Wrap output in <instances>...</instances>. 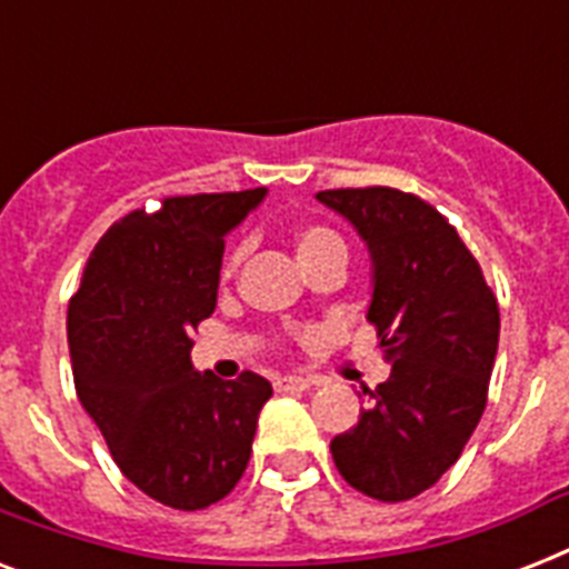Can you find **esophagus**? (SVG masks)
Returning a JSON list of instances; mask_svg holds the SVG:
<instances>
[{
  "label": "esophagus",
  "instance_id": "34e87169",
  "mask_svg": "<svg viewBox=\"0 0 569 569\" xmlns=\"http://www.w3.org/2000/svg\"><path fill=\"white\" fill-rule=\"evenodd\" d=\"M310 387H316V380L303 378V375H283V378H277V389L280 392H307Z\"/></svg>",
  "mask_w": 569,
  "mask_h": 569
}]
</instances>
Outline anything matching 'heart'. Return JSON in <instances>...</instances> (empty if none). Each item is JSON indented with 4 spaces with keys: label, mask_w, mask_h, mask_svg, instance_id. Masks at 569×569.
Masks as SVG:
<instances>
[{
    "label": "heart",
    "mask_w": 569,
    "mask_h": 569,
    "mask_svg": "<svg viewBox=\"0 0 569 569\" xmlns=\"http://www.w3.org/2000/svg\"><path fill=\"white\" fill-rule=\"evenodd\" d=\"M295 250H298V259L303 262H312V259L328 257V253H342L346 257V241L339 239V232H333L330 227H321V223H310V227H301L298 236H295ZM236 262V257L230 259V266Z\"/></svg>",
    "instance_id": "1"
}]
</instances>
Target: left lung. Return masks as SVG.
<instances>
[{
    "label": "left lung",
    "instance_id": "obj_1",
    "mask_svg": "<svg viewBox=\"0 0 569 569\" xmlns=\"http://www.w3.org/2000/svg\"><path fill=\"white\" fill-rule=\"evenodd\" d=\"M319 203L346 218L372 257V301L392 372L351 431L330 440L339 476L378 502L440 481L476 431L499 348V303L458 230L422 197L387 186L333 189Z\"/></svg>",
    "mask_w": 569,
    "mask_h": 569
}]
</instances>
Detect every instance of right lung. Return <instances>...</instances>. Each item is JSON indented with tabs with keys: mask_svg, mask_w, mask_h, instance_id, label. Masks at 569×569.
<instances>
[{
	"mask_svg": "<svg viewBox=\"0 0 569 569\" xmlns=\"http://www.w3.org/2000/svg\"><path fill=\"white\" fill-rule=\"evenodd\" d=\"M266 189L164 197L111 223L67 307L76 396L132 485L177 511L221 502L250 460L271 383L191 366L214 312L223 236Z\"/></svg>",
	"mask_w": 569,
	"mask_h": 569,
	"instance_id": "1",
	"label": "right lung"
}]
</instances>
